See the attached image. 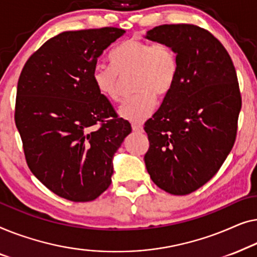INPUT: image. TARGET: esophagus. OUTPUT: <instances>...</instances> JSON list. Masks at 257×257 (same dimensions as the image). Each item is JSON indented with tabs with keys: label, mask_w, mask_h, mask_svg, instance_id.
Instances as JSON below:
<instances>
[{
	"label": "esophagus",
	"mask_w": 257,
	"mask_h": 257,
	"mask_svg": "<svg viewBox=\"0 0 257 257\" xmlns=\"http://www.w3.org/2000/svg\"><path fill=\"white\" fill-rule=\"evenodd\" d=\"M132 127H133V130H134V132H135V133H142V132H143V127H142V125H140V124H135V123H134V124L132 125Z\"/></svg>",
	"instance_id": "obj_1"
}]
</instances>
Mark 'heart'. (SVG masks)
Masks as SVG:
<instances>
[{"label":"heart","instance_id":"b5f03b06","mask_svg":"<svg viewBox=\"0 0 257 257\" xmlns=\"http://www.w3.org/2000/svg\"><path fill=\"white\" fill-rule=\"evenodd\" d=\"M111 66L97 64L92 70V82L100 95L110 101L120 100V77L134 74L135 96L125 100L118 114L133 123H142L156 108V96L171 92L178 74L176 53L163 43L128 39L109 56Z\"/></svg>","mask_w":257,"mask_h":257}]
</instances>
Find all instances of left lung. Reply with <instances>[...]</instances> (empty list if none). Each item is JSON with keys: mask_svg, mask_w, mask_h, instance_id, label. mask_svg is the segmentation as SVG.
I'll use <instances>...</instances> for the list:
<instances>
[{"mask_svg": "<svg viewBox=\"0 0 257 257\" xmlns=\"http://www.w3.org/2000/svg\"><path fill=\"white\" fill-rule=\"evenodd\" d=\"M144 37L169 45L178 60L175 86L144 124V162L160 189L184 196L218 172L235 142L242 103L235 67L221 43L197 25H160Z\"/></svg>", "mask_w": 257, "mask_h": 257, "instance_id": "left-lung-1", "label": "left lung"}]
</instances>
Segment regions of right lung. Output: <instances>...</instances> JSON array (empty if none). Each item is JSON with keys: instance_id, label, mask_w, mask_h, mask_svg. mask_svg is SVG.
I'll list each match as a JSON object with an SVG mask.
<instances>
[{"instance_id": "1", "label": "right lung", "mask_w": 257, "mask_h": 257, "mask_svg": "<svg viewBox=\"0 0 257 257\" xmlns=\"http://www.w3.org/2000/svg\"><path fill=\"white\" fill-rule=\"evenodd\" d=\"M124 32H61L29 58L20 75L15 122L27 163L67 200L91 201L109 187L114 155L132 133L92 82L97 58Z\"/></svg>"}]
</instances>
